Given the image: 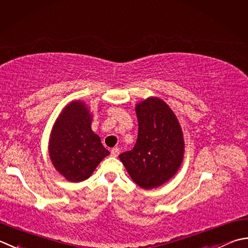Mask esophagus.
Instances as JSON below:
<instances>
[{
	"label": "esophagus",
	"mask_w": 248,
	"mask_h": 248,
	"mask_svg": "<svg viewBox=\"0 0 248 248\" xmlns=\"http://www.w3.org/2000/svg\"><path fill=\"white\" fill-rule=\"evenodd\" d=\"M110 155H111V157H117L119 155V149L117 147L113 148L110 150Z\"/></svg>",
	"instance_id": "1"
}]
</instances>
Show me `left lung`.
Segmentation results:
<instances>
[{
  "label": "left lung",
  "instance_id": "1",
  "mask_svg": "<svg viewBox=\"0 0 248 248\" xmlns=\"http://www.w3.org/2000/svg\"><path fill=\"white\" fill-rule=\"evenodd\" d=\"M138 140L119 155L131 178L146 190L169 182L182 166L185 140L181 124L163 100L149 96L135 105Z\"/></svg>",
  "mask_w": 248,
  "mask_h": 248
}]
</instances>
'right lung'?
I'll list each match as a JSON object with an SVG mask.
<instances>
[{"label": "right lung", "instance_id": "obj_1", "mask_svg": "<svg viewBox=\"0 0 248 248\" xmlns=\"http://www.w3.org/2000/svg\"><path fill=\"white\" fill-rule=\"evenodd\" d=\"M93 115L84 101L74 100L64 106L52 125L48 153L66 181L79 183L89 178L109 152L91 129Z\"/></svg>", "mask_w": 248, "mask_h": 248}]
</instances>
